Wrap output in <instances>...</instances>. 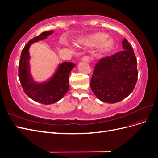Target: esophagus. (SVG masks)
I'll return each mask as SVG.
<instances>
[{"label":"esophagus","instance_id":"obj_1","mask_svg":"<svg viewBox=\"0 0 158 158\" xmlns=\"http://www.w3.org/2000/svg\"><path fill=\"white\" fill-rule=\"evenodd\" d=\"M82 60L84 62H89L90 61V58L89 56H84V57H82Z\"/></svg>","mask_w":158,"mask_h":158}]
</instances>
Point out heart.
I'll list each match as a JSON object with an SVG mask.
<instances>
[{
	"label": "heart",
	"mask_w": 158,
	"mask_h": 158,
	"mask_svg": "<svg viewBox=\"0 0 158 158\" xmlns=\"http://www.w3.org/2000/svg\"><path fill=\"white\" fill-rule=\"evenodd\" d=\"M83 44L88 47L99 45L98 51L100 54H105L111 51L114 46V41L111 37H107L106 33L99 32L84 37Z\"/></svg>",
	"instance_id": "heart-1"
}]
</instances>
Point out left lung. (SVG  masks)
Listing matches in <instances>:
<instances>
[{
  "label": "left lung",
  "mask_w": 158,
  "mask_h": 158,
  "mask_svg": "<svg viewBox=\"0 0 158 158\" xmlns=\"http://www.w3.org/2000/svg\"><path fill=\"white\" fill-rule=\"evenodd\" d=\"M123 51L103 57L95 64L90 86L99 100L114 103L128 97L138 78L137 60L126 39L122 41Z\"/></svg>",
  "instance_id": "left-lung-1"
}]
</instances>
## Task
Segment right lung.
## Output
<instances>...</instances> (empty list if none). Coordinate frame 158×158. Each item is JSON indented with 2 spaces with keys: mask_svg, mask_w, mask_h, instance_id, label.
Wrapping results in <instances>:
<instances>
[{
  "mask_svg": "<svg viewBox=\"0 0 158 158\" xmlns=\"http://www.w3.org/2000/svg\"><path fill=\"white\" fill-rule=\"evenodd\" d=\"M53 31H45L28 41L22 51L19 62L18 77L23 91L28 97L45 105L56 103L63 98L69 88V77L75 64L64 62L59 64L52 77L47 82L36 83L30 74L29 48L34 42L45 40L51 35Z\"/></svg>",
  "mask_w": 158,
  "mask_h": 158,
  "instance_id": "obj_1",
  "label": "right lung"
}]
</instances>
